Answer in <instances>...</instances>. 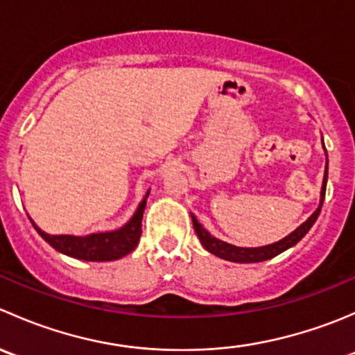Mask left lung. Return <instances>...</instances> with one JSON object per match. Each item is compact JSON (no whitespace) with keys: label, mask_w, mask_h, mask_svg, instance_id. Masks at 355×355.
I'll use <instances>...</instances> for the list:
<instances>
[{"label":"left lung","mask_w":355,"mask_h":355,"mask_svg":"<svg viewBox=\"0 0 355 355\" xmlns=\"http://www.w3.org/2000/svg\"><path fill=\"white\" fill-rule=\"evenodd\" d=\"M327 178H328V168H327V173H324V180H323V189H321V204L316 211L313 213V216L306 221V223L300 225L295 232L285 237L284 241L277 242V244H271V245H264V247H254V249H247V247H237V245H232L227 244L223 241H218L216 237H211L209 232L196 220V216L192 214V223H194L196 228V234H198L200 244L206 247L211 254L214 256L221 257V259H227V261H234V263H261V261H266L271 259V257L278 256L282 254L284 250L290 249L292 245H295L307 232L311 230L314 223H316L318 216L321 213V206H323V200H324V192H327Z\"/></svg>","instance_id":"1"}]
</instances>
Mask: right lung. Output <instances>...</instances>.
<instances>
[{"label":"right lung","mask_w":355,"mask_h":355,"mask_svg":"<svg viewBox=\"0 0 355 355\" xmlns=\"http://www.w3.org/2000/svg\"><path fill=\"white\" fill-rule=\"evenodd\" d=\"M149 192L146 194V198ZM146 209V199L139 204V209L135 211L134 218L128 221L120 230L106 232V234H92L87 237H73V235H49L42 232L35 223L34 228L37 234L55 247L60 252L67 254L70 257L84 261H114L127 256L128 252L135 249L139 239L142 234V214Z\"/></svg>","instance_id":"add662e5"}]
</instances>
